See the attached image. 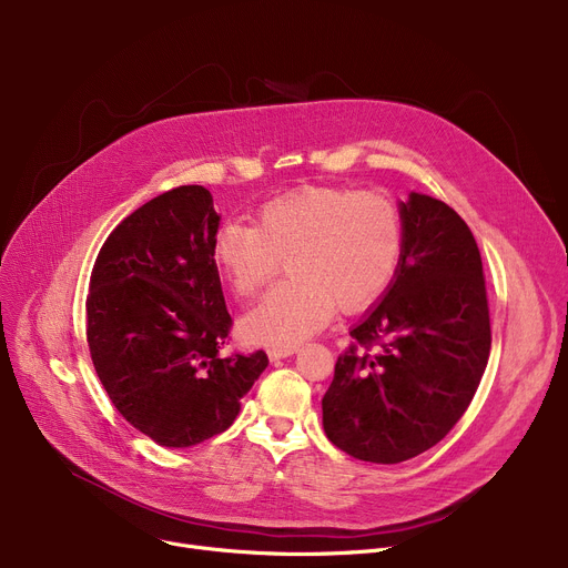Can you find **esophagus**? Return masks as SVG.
<instances>
[{
    "instance_id": "esophagus-1",
    "label": "esophagus",
    "mask_w": 568,
    "mask_h": 568,
    "mask_svg": "<svg viewBox=\"0 0 568 568\" xmlns=\"http://www.w3.org/2000/svg\"><path fill=\"white\" fill-rule=\"evenodd\" d=\"M296 352V345H278V347H268V359L278 362L285 359V356H292Z\"/></svg>"
}]
</instances>
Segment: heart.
Instances as JSON below:
<instances>
[{
	"label": "heart",
	"mask_w": 568,
	"mask_h": 568,
	"mask_svg": "<svg viewBox=\"0 0 568 568\" xmlns=\"http://www.w3.org/2000/svg\"><path fill=\"white\" fill-rule=\"evenodd\" d=\"M405 248L400 206L377 191L306 186L264 202L255 225L223 223L212 260L248 300L287 262L290 278L253 306L242 332L257 345H294L329 324L336 306L359 313L394 283Z\"/></svg>",
	"instance_id": "b5f03b06"
}]
</instances>
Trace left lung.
I'll use <instances>...</instances> for the list:
<instances>
[{
    "mask_svg": "<svg viewBox=\"0 0 568 568\" xmlns=\"http://www.w3.org/2000/svg\"><path fill=\"white\" fill-rule=\"evenodd\" d=\"M405 248L382 304L352 326L322 398L326 437L356 460L428 452L469 407L490 356L481 253L449 204L400 202Z\"/></svg>",
    "mask_w": 568,
    "mask_h": 568,
    "instance_id": "8db88e82",
    "label": "left lung"
}]
</instances>
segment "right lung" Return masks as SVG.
I'll use <instances>...</instances> for the list:
<instances>
[{
	"instance_id": "obj_1",
	"label": "right lung",
	"mask_w": 568,
	"mask_h": 568,
	"mask_svg": "<svg viewBox=\"0 0 568 568\" xmlns=\"http://www.w3.org/2000/svg\"><path fill=\"white\" fill-rule=\"evenodd\" d=\"M219 221L206 189H172L110 232L89 278L97 375L116 412L163 446L227 430L268 364L264 349L221 352L232 317L212 260Z\"/></svg>"
}]
</instances>
